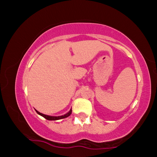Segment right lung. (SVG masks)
I'll use <instances>...</instances> for the list:
<instances>
[{"mask_svg":"<svg viewBox=\"0 0 157 157\" xmlns=\"http://www.w3.org/2000/svg\"><path fill=\"white\" fill-rule=\"evenodd\" d=\"M36 113H38L40 115L43 117L44 118H45L47 120H59V119H64V118H66L71 115V113H72V109L70 110V111L68 113H67L66 114H64V115H61V116H49V115H47V114H44L43 113H40V112H38V110H36Z\"/></svg>","mask_w":157,"mask_h":157,"instance_id":"add662e5","label":"right lung"}]
</instances>
